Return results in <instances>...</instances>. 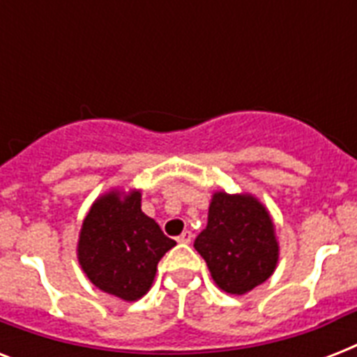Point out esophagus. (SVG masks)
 I'll list each match as a JSON object with an SVG mask.
<instances>
[{
    "label": "esophagus",
    "instance_id": "esophagus-1",
    "mask_svg": "<svg viewBox=\"0 0 357 357\" xmlns=\"http://www.w3.org/2000/svg\"><path fill=\"white\" fill-rule=\"evenodd\" d=\"M192 237H195V235H192V231H183V234H181V235H179V237H178V243L189 244L190 241H192Z\"/></svg>",
    "mask_w": 357,
    "mask_h": 357
}]
</instances>
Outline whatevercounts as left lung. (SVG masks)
<instances>
[{
	"label": "left lung",
	"mask_w": 357,
	"mask_h": 357,
	"mask_svg": "<svg viewBox=\"0 0 357 357\" xmlns=\"http://www.w3.org/2000/svg\"><path fill=\"white\" fill-rule=\"evenodd\" d=\"M218 287L244 294L271 278L278 263V243L271 215L252 196H213L207 228L195 241Z\"/></svg>",
	"instance_id": "obj_1"
}]
</instances>
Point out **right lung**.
<instances>
[{"label": "right lung", "instance_id": "obj_1", "mask_svg": "<svg viewBox=\"0 0 357 357\" xmlns=\"http://www.w3.org/2000/svg\"><path fill=\"white\" fill-rule=\"evenodd\" d=\"M176 246L140 209V192L128 198L109 192L94 202L83 220L77 255L98 289L135 302L148 293L157 263Z\"/></svg>", "mask_w": 357, "mask_h": 357}]
</instances>
